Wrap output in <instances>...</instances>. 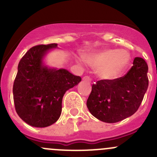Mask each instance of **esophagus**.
<instances>
[{"instance_id": "obj_1", "label": "esophagus", "mask_w": 157, "mask_h": 157, "mask_svg": "<svg viewBox=\"0 0 157 157\" xmlns=\"http://www.w3.org/2000/svg\"><path fill=\"white\" fill-rule=\"evenodd\" d=\"M83 80L86 82H90L91 81V79H90V77H88V76H85V77H83Z\"/></svg>"}]
</instances>
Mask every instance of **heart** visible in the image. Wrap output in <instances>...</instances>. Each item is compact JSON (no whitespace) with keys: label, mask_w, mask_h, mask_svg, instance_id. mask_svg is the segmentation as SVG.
I'll use <instances>...</instances> for the list:
<instances>
[{"label":"heart","mask_w":157,"mask_h":157,"mask_svg":"<svg viewBox=\"0 0 157 157\" xmlns=\"http://www.w3.org/2000/svg\"><path fill=\"white\" fill-rule=\"evenodd\" d=\"M131 55L126 50L106 49L93 54L86 61L94 68H99V74L103 79H112L119 75L128 65Z\"/></svg>","instance_id":"1"}]
</instances>
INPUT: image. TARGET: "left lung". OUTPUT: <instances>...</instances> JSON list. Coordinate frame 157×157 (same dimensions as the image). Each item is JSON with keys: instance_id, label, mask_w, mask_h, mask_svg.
<instances>
[{"instance_id": "8db88e82", "label": "left lung", "mask_w": 157, "mask_h": 157, "mask_svg": "<svg viewBox=\"0 0 157 157\" xmlns=\"http://www.w3.org/2000/svg\"><path fill=\"white\" fill-rule=\"evenodd\" d=\"M147 72L146 61L137 57L124 77L93 84L86 102L90 113L106 123L118 122L134 115L148 88Z\"/></svg>"}]
</instances>
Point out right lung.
Returning <instances> with one entry per match:
<instances>
[{"mask_svg": "<svg viewBox=\"0 0 157 157\" xmlns=\"http://www.w3.org/2000/svg\"><path fill=\"white\" fill-rule=\"evenodd\" d=\"M58 44L33 47L21 58L13 86L15 109L23 121L36 128L56 122L64 93L81 81L66 69L45 65L43 58Z\"/></svg>", "mask_w": 157, "mask_h": 157, "instance_id": "1", "label": "right lung"}]
</instances>
